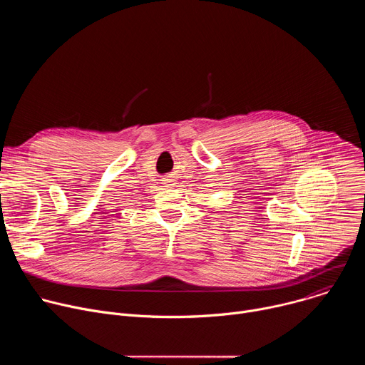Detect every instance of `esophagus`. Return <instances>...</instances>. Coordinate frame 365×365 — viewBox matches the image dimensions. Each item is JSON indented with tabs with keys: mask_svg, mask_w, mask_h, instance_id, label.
I'll return each mask as SVG.
<instances>
[{
	"mask_svg": "<svg viewBox=\"0 0 365 365\" xmlns=\"http://www.w3.org/2000/svg\"><path fill=\"white\" fill-rule=\"evenodd\" d=\"M163 182H165V185H166V186H175V180H173V179H170V176H168Z\"/></svg>",
	"mask_w": 365,
	"mask_h": 365,
	"instance_id": "esophagus-1",
	"label": "esophagus"
}]
</instances>
